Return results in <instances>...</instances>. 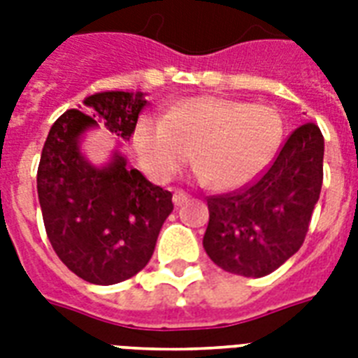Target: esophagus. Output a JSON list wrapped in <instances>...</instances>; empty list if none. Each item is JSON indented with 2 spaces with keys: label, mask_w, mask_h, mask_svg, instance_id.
<instances>
[{
  "label": "esophagus",
  "mask_w": 358,
  "mask_h": 358,
  "mask_svg": "<svg viewBox=\"0 0 358 358\" xmlns=\"http://www.w3.org/2000/svg\"><path fill=\"white\" fill-rule=\"evenodd\" d=\"M187 199H189V195L185 193L184 189H176L174 191V195H173V201L176 206H182L184 202H187Z\"/></svg>",
  "instance_id": "obj_1"
}]
</instances>
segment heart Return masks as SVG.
Instances as JSON below:
<instances>
[{"instance_id": "obj_1", "label": "heart", "mask_w": 358, "mask_h": 358, "mask_svg": "<svg viewBox=\"0 0 358 358\" xmlns=\"http://www.w3.org/2000/svg\"><path fill=\"white\" fill-rule=\"evenodd\" d=\"M280 137L282 120L269 106L212 96L184 100L163 119L146 117L135 129L141 162L157 178L173 176L195 151V165L219 191L258 178Z\"/></svg>"}]
</instances>
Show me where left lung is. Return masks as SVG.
<instances>
[{
  "label": "left lung",
  "mask_w": 358,
  "mask_h": 358,
  "mask_svg": "<svg viewBox=\"0 0 358 358\" xmlns=\"http://www.w3.org/2000/svg\"><path fill=\"white\" fill-rule=\"evenodd\" d=\"M323 184V135L305 122L288 135L269 167L236 191L206 196L204 249L221 269L266 277L305 241Z\"/></svg>",
  "instance_id": "left-lung-1"
}]
</instances>
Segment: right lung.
Returning <instances> with one entry per match:
<instances>
[{"instance_id":"right-lung-1","label":"right lung","mask_w":358,"mask_h":358,"mask_svg":"<svg viewBox=\"0 0 358 358\" xmlns=\"http://www.w3.org/2000/svg\"><path fill=\"white\" fill-rule=\"evenodd\" d=\"M146 100L141 92H98L87 109H69L53 122L36 171V191L48 239L70 271L109 286L134 277L154 255L157 236L173 212V193L150 184L115 156L91 167L80 154L81 131L103 122L129 141Z\"/></svg>"}]
</instances>
